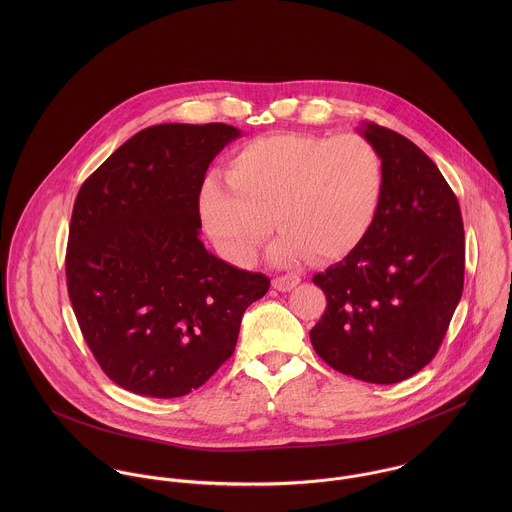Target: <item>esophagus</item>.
<instances>
[{
  "instance_id": "34e87169",
  "label": "esophagus",
  "mask_w": 512,
  "mask_h": 512,
  "mask_svg": "<svg viewBox=\"0 0 512 512\" xmlns=\"http://www.w3.org/2000/svg\"><path fill=\"white\" fill-rule=\"evenodd\" d=\"M299 282H301V280H299L297 274H286V276H276V278L272 280V286H274V290H278V292H290Z\"/></svg>"
}]
</instances>
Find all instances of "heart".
Wrapping results in <instances>:
<instances>
[{"label":"heart","mask_w":512,"mask_h":512,"mask_svg":"<svg viewBox=\"0 0 512 512\" xmlns=\"http://www.w3.org/2000/svg\"><path fill=\"white\" fill-rule=\"evenodd\" d=\"M384 185L382 155L359 134H272L236 149L226 177H205L199 215L238 264L256 256L270 219L282 232L270 250L276 262L339 260L368 236Z\"/></svg>","instance_id":"1"}]
</instances>
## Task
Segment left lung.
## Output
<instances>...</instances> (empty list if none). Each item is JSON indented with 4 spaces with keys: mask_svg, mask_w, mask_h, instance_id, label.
<instances>
[{
    "mask_svg": "<svg viewBox=\"0 0 512 512\" xmlns=\"http://www.w3.org/2000/svg\"><path fill=\"white\" fill-rule=\"evenodd\" d=\"M382 155L384 197L365 240L313 276L327 309L315 353L353 378L394 384L428 365L463 293L465 234L455 193L408 138L365 124Z\"/></svg>",
    "mask_w": 512,
    "mask_h": 512,
    "instance_id": "8db88e82",
    "label": "left lung"
}]
</instances>
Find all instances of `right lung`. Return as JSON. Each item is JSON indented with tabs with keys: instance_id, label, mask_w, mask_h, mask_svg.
<instances>
[{
	"instance_id": "1",
	"label": "right lung",
	"mask_w": 512,
	"mask_h": 512,
	"mask_svg": "<svg viewBox=\"0 0 512 512\" xmlns=\"http://www.w3.org/2000/svg\"><path fill=\"white\" fill-rule=\"evenodd\" d=\"M238 136L220 122L151 126L76 195L65 260L74 315L106 376L134 394L179 398L203 386L270 288L199 240L205 173Z\"/></svg>"
}]
</instances>
